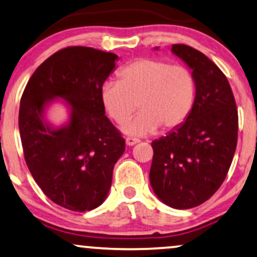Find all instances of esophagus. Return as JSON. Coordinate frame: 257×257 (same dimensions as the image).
Returning a JSON list of instances; mask_svg holds the SVG:
<instances>
[{
  "label": "esophagus",
  "instance_id": "34e87169",
  "mask_svg": "<svg viewBox=\"0 0 257 257\" xmlns=\"http://www.w3.org/2000/svg\"><path fill=\"white\" fill-rule=\"evenodd\" d=\"M140 142V140L139 139H134V138H126L125 139V144L126 146H134V145H137Z\"/></svg>",
  "mask_w": 257,
  "mask_h": 257
}]
</instances>
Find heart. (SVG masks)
Masks as SVG:
<instances>
[{
    "label": "heart",
    "instance_id": "obj_1",
    "mask_svg": "<svg viewBox=\"0 0 257 257\" xmlns=\"http://www.w3.org/2000/svg\"><path fill=\"white\" fill-rule=\"evenodd\" d=\"M118 82L106 81L100 100L106 113L118 124L140 112L122 126L133 137L152 134L181 126L194 109L196 81L188 68L154 58H138L120 68Z\"/></svg>",
    "mask_w": 257,
    "mask_h": 257
}]
</instances>
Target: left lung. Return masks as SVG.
Here are the masks:
<instances>
[{
  "label": "left lung",
  "mask_w": 257,
  "mask_h": 257,
  "mask_svg": "<svg viewBox=\"0 0 257 257\" xmlns=\"http://www.w3.org/2000/svg\"><path fill=\"white\" fill-rule=\"evenodd\" d=\"M171 52L193 73L196 99L183 124L153 140L150 182L165 205L189 209L208 200L226 177L237 146L238 112L226 76L206 55L184 44H174Z\"/></svg>",
  "instance_id": "8db88e82"
}]
</instances>
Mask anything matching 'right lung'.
Masks as SVG:
<instances>
[{
  "mask_svg": "<svg viewBox=\"0 0 257 257\" xmlns=\"http://www.w3.org/2000/svg\"><path fill=\"white\" fill-rule=\"evenodd\" d=\"M118 56L86 46H69L43 62L20 101L19 131L27 168L43 193L75 212L106 200L113 166L124 139L105 116L100 88ZM61 102L67 119L54 125L47 110Z\"/></svg>",
  "mask_w": 257,
  "mask_h": 257,
  "instance_id": "right-lung-1",
  "label": "right lung"
}]
</instances>
